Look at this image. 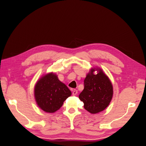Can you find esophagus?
Instances as JSON below:
<instances>
[{
    "label": "esophagus",
    "mask_w": 146,
    "mask_h": 146,
    "mask_svg": "<svg viewBox=\"0 0 146 146\" xmlns=\"http://www.w3.org/2000/svg\"><path fill=\"white\" fill-rule=\"evenodd\" d=\"M78 93V91L77 90H72V95L73 96H76Z\"/></svg>",
    "instance_id": "esophagus-1"
}]
</instances>
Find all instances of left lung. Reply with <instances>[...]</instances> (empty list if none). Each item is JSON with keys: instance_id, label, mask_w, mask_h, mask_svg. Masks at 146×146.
<instances>
[{"instance_id": "obj_1", "label": "left lung", "mask_w": 146, "mask_h": 146, "mask_svg": "<svg viewBox=\"0 0 146 146\" xmlns=\"http://www.w3.org/2000/svg\"><path fill=\"white\" fill-rule=\"evenodd\" d=\"M97 71V74L94 72ZM113 95V87L108 77L102 69L92 68L84 80V89L78 98L84 108L91 114H97L109 105Z\"/></svg>"}]
</instances>
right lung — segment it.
I'll return each instance as SVG.
<instances>
[{
  "instance_id": "1",
  "label": "right lung",
  "mask_w": 146,
  "mask_h": 146,
  "mask_svg": "<svg viewBox=\"0 0 146 146\" xmlns=\"http://www.w3.org/2000/svg\"><path fill=\"white\" fill-rule=\"evenodd\" d=\"M71 91L54 72L42 76L36 83L34 96L38 107L44 111L53 113L58 110Z\"/></svg>"
}]
</instances>
